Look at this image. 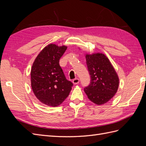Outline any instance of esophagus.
<instances>
[{"instance_id": "obj_1", "label": "esophagus", "mask_w": 146, "mask_h": 146, "mask_svg": "<svg viewBox=\"0 0 146 146\" xmlns=\"http://www.w3.org/2000/svg\"><path fill=\"white\" fill-rule=\"evenodd\" d=\"M79 82H80V81H79V79L77 78L74 79V80H72V82H73L74 85H77V84L79 83Z\"/></svg>"}]
</instances>
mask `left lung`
Listing matches in <instances>:
<instances>
[{
    "instance_id": "1",
    "label": "left lung",
    "mask_w": 146,
    "mask_h": 146,
    "mask_svg": "<svg viewBox=\"0 0 146 146\" xmlns=\"http://www.w3.org/2000/svg\"><path fill=\"white\" fill-rule=\"evenodd\" d=\"M85 55L91 76V83L84 91L88 99L95 104H105L117 91L119 84L118 75L108 57L102 53Z\"/></svg>"
}]
</instances>
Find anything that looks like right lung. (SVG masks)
Wrapping results in <instances>:
<instances>
[{
    "label": "right lung",
    "mask_w": 146,
    "mask_h": 146,
    "mask_svg": "<svg viewBox=\"0 0 146 146\" xmlns=\"http://www.w3.org/2000/svg\"><path fill=\"white\" fill-rule=\"evenodd\" d=\"M67 46L50 44L39 53L31 69V86L43 104L58 107L69 96L73 84L66 78L59 60Z\"/></svg>",
    "instance_id": "1"
}]
</instances>
